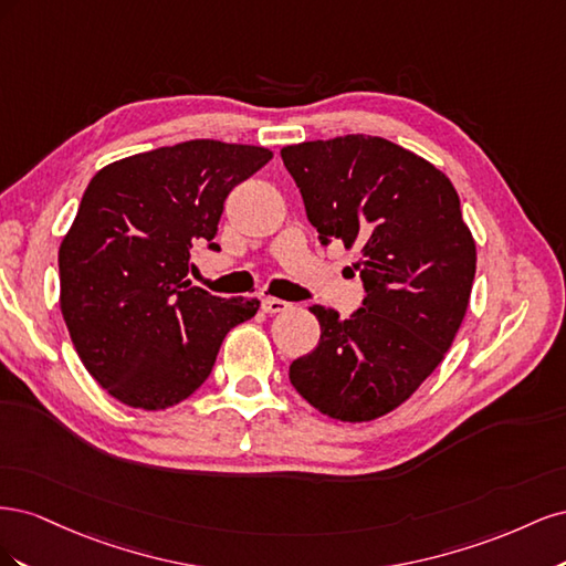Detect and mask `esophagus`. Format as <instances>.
<instances>
[{"label":"esophagus","instance_id":"34e87169","mask_svg":"<svg viewBox=\"0 0 566 566\" xmlns=\"http://www.w3.org/2000/svg\"><path fill=\"white\" fill-rule=\"evenodd\" d=\"M290 302H285V300H279V297H264L262 300V310L266 312V314H283V312H287L290 310Z\"/></svg>","mask_w":566,"mask_h":566}]
</instances>
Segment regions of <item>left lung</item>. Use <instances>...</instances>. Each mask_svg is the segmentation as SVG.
I'll return each instance as SVG.
<instances>
[{
    "label": "left lung",
    "mask_w": 566,
    "mask_h": 566,
    "mask_svg": "<svg viewBox=\"0 0 566 566\" xmlns=\"http://www.w3.org/2000/svg\"><path fill=\"white\" fill-rule=\"evenodd\" d=\"M318 241L361 248L364 306L339 318L321 304L318 347L290 382L323 416L366 422L413 394L443 361L465 318L476 248L449 177L380 136L347 134L281 150Z\"/></svg>",
    "instance_id": "1"
}]
</instances>
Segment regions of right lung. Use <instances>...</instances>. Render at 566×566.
<instances>
[{
  "instance_id": "add662e5",
  "label": "right lung",
  "mask_w": 566,
  "mask_h": 566,
  "mask_svg": "<svg viewBox=\"0 0 566 566\" xmlns=\"http://www.w3.org/2000/svg\"><path fill=\"white\" fill-rule=\"evenodd\" d=\"M262 146L184 142L98 169L59 250L61 314L84 368L132 408H169L208 380L221 342L260 302L191 285V250L214 243L233 186Z\"/></svg>"
}]
</instances>
